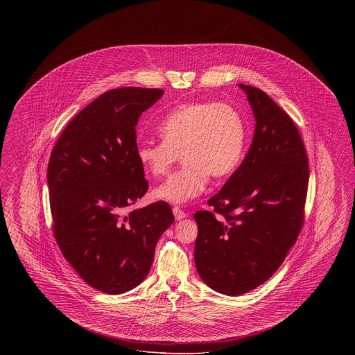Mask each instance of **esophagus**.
Instances as JSON below:
<instances>
[{
	"instance_id": "esophagus-1",
	"label": "esophagus",
	"mask_w": 355,
	"mask_h": 355,
	"mask_svg": "<svg viewBox=\"0 0 355 355\" xmlns=\"http://www.w3.org/2000/svg\"><path fill=\"white\" fill-rule=\"evenodd\" d=\"M173 213H174V217H175V220H184L187 217V214H186L185 211L180 207V206H174L173 207Z\"/></svg>"
}]
</instances>
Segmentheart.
Listing matches in <instances>:
<instances>
[{"mask_svg": "<svg viewBox=\"0 0 355 355\" xmlns=\"http://www.w3.org/2000/svg\"><path fill=\"white\" fill-rule=\"evenodd\" d=\"M159 142L137 148L141 166L153 177H162L180 161L185 165L153 191L165 202L186 203L198 197L214 178H225L239 166L246 144L241 113L225 102H193L174 109L159 125Z\"/></svg>", "mask_w": 355, "mask_h": 355, "instance_id": "obj_1", "label": "heart"}]
</instances>
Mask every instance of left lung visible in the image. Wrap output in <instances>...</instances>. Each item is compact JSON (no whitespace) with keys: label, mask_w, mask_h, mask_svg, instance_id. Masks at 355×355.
I'll return each mask as SVG.
<instances>
[{"label":"left lung","mask_w":355,"mask_h":355,"mask_svg":"<svg viewBox=\"0 0 355 355\" xmlns=\"http://www.w3.org/2000/svg\"><path fill=\"white\" fill-rule=\"evenodd\" d=\"M239 86L257 121L253 144L207 201L213 210L194 214L197 270L226 295L245 294L278 270L304 226L309 186V158L294 121L261 89Z\"/></svg>","instance_id":"1"}]
</instances>
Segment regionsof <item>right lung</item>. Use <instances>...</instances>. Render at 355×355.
<instances>
[{
	"mask_svg": "<svg viewBox=\"0 0 355 355\" xmlns=\"http://www.w3.org/2000/svg\"><path fill=\"white\" fill-rule=\"evenodd\" d=\"M162 89L105 92L68 123L48 165L53 234L89 286L122 294L150 270L155 245L174 222L164 201L126 207L149 189L137 158L135 126Z\"/></svg>",
	"mask_w": 355,
	"mask_h": 355,
	"instance_id": "right-lung-1",
	"label": "right lung"
}]
</instances>
